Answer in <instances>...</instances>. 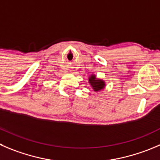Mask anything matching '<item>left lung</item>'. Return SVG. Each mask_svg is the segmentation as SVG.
Masks as SVG:
<instances>
[{"instance_id":"1","label":"left lung","mask_w":160,"mask_h":160,"mask_svg":"<svg viewBox=\"0 0 160 160\" xmlns=\"http://www.w3.org/2000/svg\"><path fill=\"white\" fill-rule=\"evenodd\" d=\"M89 83L92 86V89H94V91L97 92V91H100L101 89H104V82L102 80H99V79H96V77L94 75L91 76L89 79Z\"/></svg>"}]
</instances>
